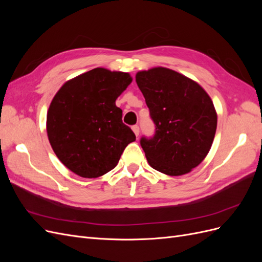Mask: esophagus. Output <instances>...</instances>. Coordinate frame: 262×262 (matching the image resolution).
Returning <instances> with one entry per match:
<instances>
[{"mask_svg":"<svg viewBox=\"0 0 262 262\" xmlns=\"http://www.w3.org/2000/svg\"><path fill=\"white\" fill-rule=\"evenodd\" d=\"M132 131L134 132V134H136L137 137H139V133H140L139 125H133V126H132Z\"/></svg>","mask_w":262,"mask_h":262,"instance_id":"34e87169","label":"esophagus"}]
</instances>
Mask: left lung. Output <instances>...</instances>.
Segmentation results:
<instances>
[{
	"label": "left lung",
	"instance_id": "8db88e82",
	"mask_svg": "<svg viewBox=\"0 0 262 262\" xmlns=\"http://www.w3.org/2000/svg\"><path fill=\"white\" fill-rule=\"evenodd\" d=\"M136 81L156 125L153 139H141L152 168L168 176L191 171L212 146L217 114L203 87L176 71H139Z\"/></svg>",
	"mask_w": 262,
	"mask_h": 262
}]
</instances>
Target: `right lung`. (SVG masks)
I'll list each match as a JSON object with an SVG mask.
<instances>
[{
  "label": "right lung",
  "mask_w": 262,
  "mask_h": 262,
  "mask_svg": "<svg viewBox=\"0 0 262 262\" xmlns=\"http://www.w3.org/2000/svg\"><path fill=\"white\" fill-rule=\"evenodd\" d=\"M131 82L129 73L96 68L67 81L54 95L47 113V134L54 154L76 175H105L136 141L116 106Z\"/></svg>",
  "instance_id": "right-lung-1"
}]
</instances>
